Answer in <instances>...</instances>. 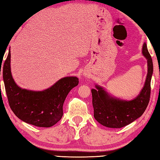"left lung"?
I'll use <instances>...</instances> for the list:
<instances>
[{
	"label": "left lung",
	"mask_w": 160,
	"mask_h": 160,
	"mask_svg": "<svg viewBox=\"0 0 160 160\" xmlns=\"http://www.w3.org/2000/svg\"><path fill=\"white\" fill-rule=\"evenodd\" d=\"M142 55L147 60L148 73L143 88L134 99L125 100L112 96L98 84L95 85L96 89H91L94 118L104 127H124L141 117L147 108L150 99L153 64L146 42L142 47Z\"/></svg>",
	"instance_id": "left-lung-1"
}]
</instances>
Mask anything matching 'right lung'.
I'll return each instance as SVG.
<instances>
[{
    "mask_svg": "<svg viewBox=\"0 0 160 160\" xmlns=\"http://www.w3.org/2000/svg\"><path fill=\"white\" fill-rule=\"evenodd\" d=\"M10 62L9 49L2 67V77L13 113L20 120L38 127H51L56 124L62 117L64 102L69 91L78 84V78L76 76L62 78L43 91L22 89L12 78Z\"/></svg>",
    "mask_w": 160,
    "mask_h": 160,
    "instance_id": "1",
    "label": "right lung"
}]
</instances>
